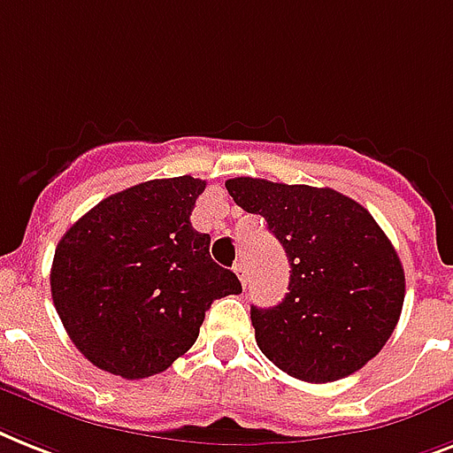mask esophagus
I'll use <instances>...</instances> for the list:
<instances>
[{
    "mask_svg": "<svg viewBox=\"0 0 453 453\" xmlns=\"http://www.w3.org/2000/svg\"><path fill=\"white\" fill-rule=\"evenodd\" d=\"M234 272H237L239 281H242V286H246V265L239 260L237 265H234Z\"/></svg>",
    "mask_w": 453,
    "mask_h": 453,
    "instance_id": "34e87169",
    "label": "esophagus"
}]
</instances>
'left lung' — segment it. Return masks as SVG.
Segmentation results:
<instances>
[{"label":"left lung","mask_w":453,"mask_h":453,"mask_svg":"<svg viewBox=\"0 0 453 453\" xmlns=\"http://www.w3.org/2000/svg\"><path fill=\"white\" fill-rule=\"evenodd\" d=\"M227 193L267 220L290 265L277 307H251L260 351L311 384L354 374L380 354L405 303V272L377 220L333 188L227 179Z\"/></svg>","instance_id":"obj_1"}]
</instances>
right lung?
Returning <instances> with one entry per match:
<instances>
[{
  "instance_id": "obj_1",
  "label": "right lung",
  "mask_w": 453,
  "mask_h": 453,
  "mask_svg": "<svg viewBox=\"0 0 453 453\" xmlns=\"http://www.w3.org/2000/svg\"><path fill=\"white\" fill-rule=\"evenodd\" d=\"M207 181L153 179L109 195L55 249L50 293L81 354L104 372H165L197 340L214 300L242 293L190 223Z\"/></svg>"
}]
</instances>
